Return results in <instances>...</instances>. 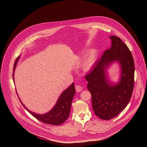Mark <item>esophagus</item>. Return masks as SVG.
<instances>
[{"mask_svg":"<svg viewBox=\"0 0 147 147\" xmlns=\"http://www.w3.org/2000/svg\"><path fill=\"white\" fill-rule=\"evenodd\" d=\"M75 89H76V92H81V91L82 90L83 87H82V86L79 85H76L75 86Z\"/></svg>","mask_w":147,"mask_h":147,"instance_id":"34e87169","label":"esophagus"}]
</instances>
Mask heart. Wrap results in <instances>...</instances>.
<instances>
[{"label": "heart", "mask_w": 147, "mask_h": 147, "mask_svg": "<svg viewBox=\"0 0 147 147\" xmlns=\"http://www.w3.org/2000/svg\"><path fill=\"white\" fill-rule=\"evenodd\" d=\"M97 51L94 49H90L86 54L82 62V68L85 70H89L94 65L96 61Z\"/></svg>", "instance_id": "1"}]
</instances>
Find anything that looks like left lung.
<instances>
[{"label": "left lung", "instance_id": "left-lung-1", "mask_svg": "<svg viewBox=\"0 0 147 147\" xmlns=\"http://www.w3.org/2000/svg\"><path fill=\"white\" fill-rule=\"evenodd\" d=\"M111 47L106 50L85 78L92 95V105L100 119L109 120L117 116L128 104L134 86L135 64L126 44L111 36ZM119 65L120 72L117 82L111 81L108 69L114 63Z\"/></svg>", "mask_w": 147, "mask_h": 147}]
</instances>
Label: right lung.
Listing matches in <instances>:
<instances>
[{
	"label": "right lung",
	"mask_w": 147,
	"mask_h": 147,
	"mask_svg": "<svg viewBox=\"0 0 147 147\" xmlns=\"http://www.w3.org/2000/svg\"><path fill=\"white\" fill-rule=\"evenodd\" d=\"M20 57L21 55L18 57L16 61H15V63L14 64L13 72V82H15V70L17 66L18 61L20 58ZM75 92L76 90L74 83H72L71 85H69L61 94L54 107L48 112L42 114H37L36 113L31 111L23 104L20 98L19 100L24 108L26 109V110L29 113H30L34 117H35L38 120L49 125H60L63 123L69 117L71 107V103L75 96Z\"/></svg>",
	"instance_id": "right-lung-1"
}]
</instances>
